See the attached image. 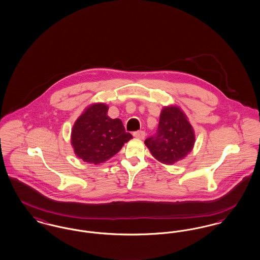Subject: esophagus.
<instances>
[{
  "label": "esophagus",
  "mask_w": 260,
  "mask_h": 260,
  "mask_svg": "<svg viewBox=\"0 0 260 260\" xmlns=\"http://www.w3.org/2000/svg\"><path fill=\"white\" fill-rule=\"evenodd\" d=\"M134 136L136 137V138H140V139H143L145 136H146V134H145V132L144 131H137V132H135L134 134Z\"/></svg>",
  "instance_id": "1"
}]
</instances>
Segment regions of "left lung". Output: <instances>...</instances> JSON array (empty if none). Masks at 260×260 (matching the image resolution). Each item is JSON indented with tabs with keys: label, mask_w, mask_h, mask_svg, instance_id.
Returning a JSON list of instances; mask_svg holds the SVG:
<instances>
[{
	"label": "left lung",
	"mask_w": 260,
	"mask_h": 260,
	"mask_svg": "<svg viewBox=\"0 0 260 260\" xmlns=\"http://www.w3.org/2000/svg\"><path fill=\"white\" fill-rule=\"evenodd\" d=\"M153 157L166 165L182 160L192 150L195 135L185 114L177 107H165L155 135L145 139Z\"/></svg>",
	"instance_id": "left-lung-1"
}]
</instances>
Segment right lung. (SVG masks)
I'll list each match as a JSON object with an SVG mask.
<instances>
[{
  "instance_id": "add662e5",
  "label": "right lung",
  "mask_w": 260,
  "mask_h": 260,
  "mask_svg": "<svg viewBox=\"0 0 260 260\" xmlns=\"http://www.w3.org/2000/svg\"><path fill=\"white\" fill-rule=\"evenodd\" d=\"M107 111V105L93 104L75 123L71 142L75 154L84 161L98 165L107 161L133 138L122 121L111 119Z\"/></svg>"
}]
</instances>
